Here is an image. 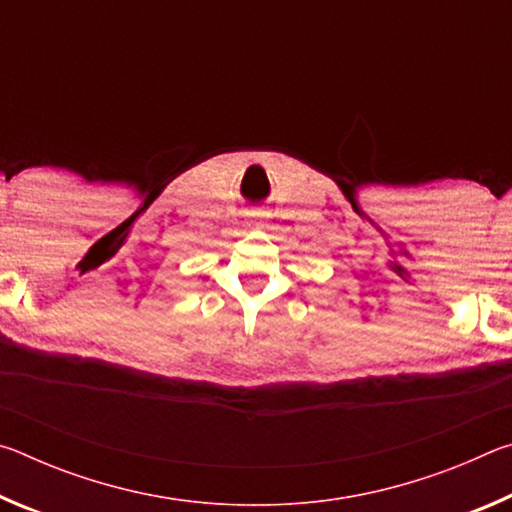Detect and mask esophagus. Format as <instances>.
I'll list each match as a JSON object with an SVG mask.
<instances>
[{"label":"esophagus","mask_w":512,"mask_h":512,"mask_svg":"<svg viewBox=\"0 0 512 512\" xmlns=\"http://www.w3.org/2000/svg\"><path fill=\"white\" fill-rule=\"evenodd\" d=\"M248 216H250V223H255V225H259V223H262V219H264V212L262 210H250L248 212Z\"/></svg>","instance_id":"obj_1"}]
</instances>
